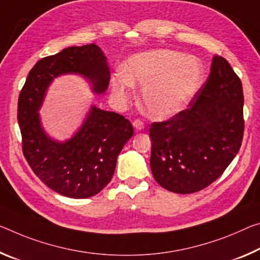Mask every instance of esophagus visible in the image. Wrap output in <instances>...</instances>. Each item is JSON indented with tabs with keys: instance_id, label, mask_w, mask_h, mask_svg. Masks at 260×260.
Listing matches in <instances>:
<instances>
[{
	"instance_id": "obj_1",
	"label": "esophagus",
	"mask_w": 260,
	"mask_h": 260,
	"mask_svg": "<svg viewBox=\"0 0 260 260\" xmlns=\"http://www.w3.org/2000/svg\"><path fill=\"white\" fill-rule=\"evenodd\" d=\"M133 126L137 131H141V129H143V127H145L143 122L141 120H139V119H137V120L133 121Z\"/></svg>"
}]
</instances>
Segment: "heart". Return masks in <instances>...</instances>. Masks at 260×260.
<instances>
[{
	"label": "heart",
	"mask_w": 260,
	"mask_h": 260,
	"mask_svg": "<svg viewBox=\"0 0 260 260\" xmlns=\"http://www.w3.org/2000/svg\"><path fill=\"white\" fill-rule=\"evenodd\" d=\"M204 66L197 57L170 49H156L131 56L122 75L111 78L115 96L125 100L133 86H142L141 101L152 118H171L183 111L200 88Z\"/></svg>",
	"instance_id": "obj_1"
}]
</instances>
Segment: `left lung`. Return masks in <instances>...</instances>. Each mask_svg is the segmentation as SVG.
<instances>
[{"mask_svg":"<svg viewBox=\"0 0 260 260\" xmlns=\"http://www.w3.org/2000/svg\"><path fill=\"white\" fill-rule=\"evenodd\" d=\"M243 104L241 80L224 57L214 55L211 74L188 109L151 123L150 168L156 182L188 194L219 178L242 145Z\"/></svg>","mask_w":260,"mask_h":260,"instance_id":"8db88e82","label":"left lung"}]
</instances>
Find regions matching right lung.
<instances>
[{
    "mask_svg": "<svg viewBox=\"0 0 260 260\" xmlns=\"http://www.w3.org/2000/svg\"><path fill=\"white\" fill-rule=\"evenodd\" d=\"M67 74L85 78L96 94L109 88L108 61L97 45L64 48L39 60L28 73L19 93L17 119L23 154L41 182L64 197L85 199L110 183L118 155L133 137V126L123 115L91 105L71 139L57 141L49 137L39 110L54 78Z\"/></svg>",
    "mask_w": 260,
    "mask_h": 260,
    "instance_id": "add662e5",
    "label": "right lung"
}]
</instances>
